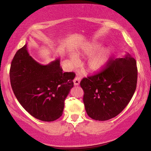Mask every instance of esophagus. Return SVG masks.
I'll list each match as a JSON object with an SVG mask.
<instances>
[{
	"label": "esophagus",
	"instance_id": "obj_1",
	"mask_svg": "<svg viewBox=\"0 0 151 151\" xmlns=\"http://www.w3.org/2000/svg\"><path fill=\"white\" fill-rule=\"evenodd\" d=\"M80 82H81V77H79L78 76H76L75 77L74 80V85L75 86H78L80 84Z\"/></svg>",
	"mask_w": 151,
	"mask_h": 151
}]
</instances>
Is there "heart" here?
<instances>
[{
    "label": "heart",
    "instance_id": "1",
    "mask_svg": "<svg viewBox=\"0 0 151 151\" xmlns=\"http://www.w3.org/2000/svg\"><path fill=\"white\" fill-rule=\"evenodd\" d=\"M99 45L96 43H91L87 45L83 49V52L87 55H91L99 48ZM111 55V50L109 48H103L98 52L93 54L88 60V66L91 70L93 71H99L103 68L106 65ZM70 60L76 62L77 57L75 54L69 55Z\"/></svg>",
    "mask_w": 151,
    "mask_h": 151
}]
</instances>
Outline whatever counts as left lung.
<instances>
[{
	"label": "left lung",
	"instance_id": "8db88e82",
	"mask_svg": "<svg viewBox=\"0 0 151 151\" xmlns=\"http://www.w3.org/2000/svg\"><path fill=\"white\" fill-rule=\"evenodd\" d=\"M137 81L136 60L129 53L123 58L109 60L101 71L81 81L87 114L99 121L117 116L133 96Z\"/></svg>",
	"mask_w": 151,
	"mask_h": 151
}]
</instances>
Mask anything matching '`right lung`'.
<instances>
[{
    "label": "right lung",
    "instance_id": "1",
    "mask_svg": "<svg viewBox=\"0 0 151 151\" xmlns=\"http://www.w3.org/2000/svg\"><path fill=\"white\" fill-rule=\"evenodd\" d=\"M75 76L74 72H63L59 59L41 65L29 55L27 44L16 52L10 68L11 84L18 101L31 115L44 122L62 116Z\"/></svg>",
    "mask_w": 151,
    "mask_h": 151
}]
</instances>
